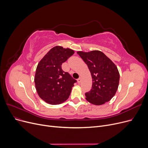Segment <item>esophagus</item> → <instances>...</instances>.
<instances>
[{
	"label": "esophagus",
	"instance_id": "34e87169",
	"mask_svg": "<svg viewBox=\"0 0 148 148\" xmlns=\"http://www.w3.org/2000/svg\"><path fill=\"white\" fill-rule=\"evenodd\" d=\"M77 81V82H78V83L80 84V83L81 82V77H79V78H78Z\"/></svg>",
	"mask_w": 148,
	"mask_h": 148
}]
</instances>
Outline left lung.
Masks as SVG:
<instances>
[{
	"label": "left lung",
	"mask_w": 148,
	"mask_h": 148,
	"mask_svg": "<svg viewBox=\"0 0 148 148\" xmlns=\"http://www.w3.org/2000/svg\"><path fill=\"white\" fill-rule=\"evenodd\" d=\"M88 66L92 79V88L85 93L86 99L95 105H101L114 96L119 85L117 67L100 51L77 52Z\"/></svg>",
	"instance_id": "obj_1"
}]
</instances>
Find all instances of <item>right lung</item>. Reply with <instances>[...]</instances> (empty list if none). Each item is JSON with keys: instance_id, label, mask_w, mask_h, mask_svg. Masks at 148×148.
<instances>
[{"instance_id": "right-lung-1", "label": "right lung", "mask_w": 148, "mask_h": 148, "mask_svg": "<svg viewBox=\"0 0 148 148\" xmlns=\"http://www.w3.org/2000/svg\"><path fill=\"white\" fill-rule=\"evenodd\" d=\"M74 54L69 48L56 46L51 49L38 64L34 82L39 96L51 105H59L71 94L76 80L62 65Z\"/></svg>"}]
</instances>
